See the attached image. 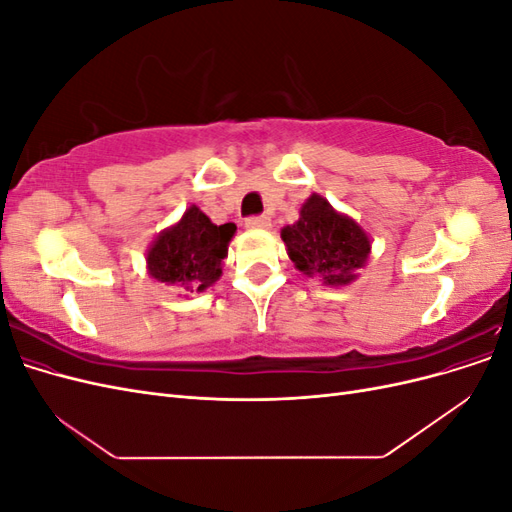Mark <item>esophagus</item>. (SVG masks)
I'll list each match as a JSON object with an SVG mask.
<instances>
[{"label": "esophagus", "mask_w": 512, "mask_h": 512, "mask_svg": "<svg viewBox=\"0 0 512 512\" xmlns=\"http://www.w3.org/2000/svg\"><path fill=\"white\" fill-rule=\"evenodd\" d=\"M247 228H269L271 226V218L267 215H252V218L245 220Z\"/></svg>", "instance_id": "1"}]
</instances>
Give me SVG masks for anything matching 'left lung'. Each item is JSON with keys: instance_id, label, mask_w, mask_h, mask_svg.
<instances>
[{"instance_id": "obj_1", "label": "left lung", "mask_w": 512, "mask_h": 512, "mask_svg": "<svg viewBox=\"0 0 512 512\" xmlns=\"http://www.w3.org/2000/svg\"><path fill=\"white\" fill-rule=\"evenodd\" d=\"M282 239L294 267L309 277L320 275L329 286L352 282L371 250L363 228L318 194L307 198L301 218L282 230Z\"/></svg>"}]
</instances>
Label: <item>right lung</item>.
I'll return each instance as SVG.
<instances>
[{
  "instance_id": "add662e5",
  "label": "right lung",
  "mask_w": 512,
  "mask_h": 512,
  "mask_svg": "<svg viewBox=\"0 0 512 512\" xmlns=\"http://www.w3.org/2000/svg\"><path fill=\"white\" fill-rule=\"evenodd\" d=\"M235 230V224L215 226L198 207H190L179 224L153 241L147 254L149 275L188 292H203L220 280Z\"/></svg>"
}]
</instances>
